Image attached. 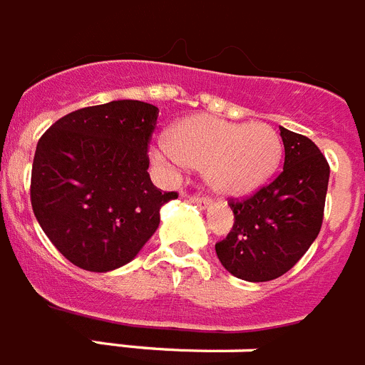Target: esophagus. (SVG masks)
Here are the masks:
<instances>
[{"label":"esophagus","instance_id":"obj_1","mask_svg":"<svg viewBox=\"0 0 365 365\" xmlns=\"http://www.w3.org/2000/svg\"><path fill=\"white\" fill-rule=\"evenodd\" d=\"M190 201H192V203H195V205H197V207H201V208H208V207H210V199H207V197H199V195H190Z\"/></svg>","mask_w":365,"mask_h":365}]
</instances>
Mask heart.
I'll return each mask as SVG.
<instances>
[{"mask_svg":"<svg viewBox=\"0 0 365 365\" xmlns=\"http://www.w3.org/2000/svg\"><path fill=\"white\" fill-rule=\"evenodd\" d=\"M282 142L266 123H232L192 116L170 130V140L153 148V162L170 173L203 168L208 186L220 195L238 197L262 186L277 170Z\"/></svg>","mask_w":365,"mask_h":365,"instance_id":"b5f03b06","label":"heart"}]
</instances>
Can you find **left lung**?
<instances>
[{
    "instance_id": "obj_1",
    "label": "left lung",
    "mask_w": 365,
    "mask_h": 365,
    "mask_svg": "<svg viewBox=\"0 0 365 365\" xmlns=\"http://www.w3.org/2000/svg\"><path fill=\"white\" fill-rule=\"evenodd\" d=\"M284 168L269 185L230 199L235 225L216 244L227 272L249 282L284 275L317 238L331 168L312 140L280 127Z\"/></svg>"
}]
</instances>
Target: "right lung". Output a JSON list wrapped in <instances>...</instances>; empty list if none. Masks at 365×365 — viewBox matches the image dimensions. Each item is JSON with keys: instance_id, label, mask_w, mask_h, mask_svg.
I'll use <instances>...</instances> for the list:
<instances>
[{"instance_id": "right-lung-1", "label": "right lung", "mask_w": 365, "mask_h": 365, "mask_svg": "<svg viewBox=\"0 0 365 365\" xmlns=\"http://www.w3.org/2000/svg\"><path fill=\"white\" fill-rule=\"evenodd\" d=\"M158 108L120 99L62 116L38 140L31 205L51 244L86 272L130 262L177 192L149 179V142Z\"/></svg>"}]
</instances>
